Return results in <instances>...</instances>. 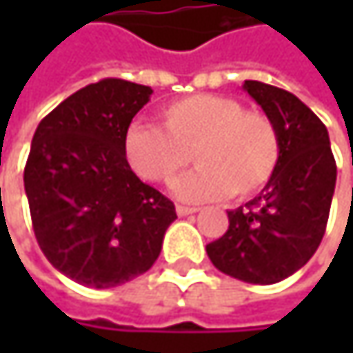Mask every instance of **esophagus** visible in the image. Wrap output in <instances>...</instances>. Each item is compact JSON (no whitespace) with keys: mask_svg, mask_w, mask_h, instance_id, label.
Masks as SVG:
<instances>
[{"mask_svg":"<svg viewBox=\"0 0 353 353\" xmlns=\"http://www.w3.org/2000/svg\"><path fill=\"white\" fill-rule=\"evenodd\" d=\"M176 212H177V216H188V214H194V212H198V208H194V206H181V204H177Z\"/></svg>","mask_w":353,"mask_h":353,"instance_id":"esophagus-1","label":"esophagus"}]
</instances>
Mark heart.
Masks as SVG:
<instances>
[{"label":"heart","mask_w":353,"mask_h":353,"mask_svg":"<svg viewBox=\"0 0 353 353\" xmlns=\"http://www.w3.org/2000/svg\"><path fill=\"white\" fill-rule=\"evenodd\" d=\"M161 124L134 122L124 134V157L145 181L170 185L194 159L202 165L174 188L179 200L204 202L233 192L247 198L274 177L280 134L274 122L237 100L196 94L161 110Z\"/></svg>","instance_id":"b5f03b06"}]
</instances>
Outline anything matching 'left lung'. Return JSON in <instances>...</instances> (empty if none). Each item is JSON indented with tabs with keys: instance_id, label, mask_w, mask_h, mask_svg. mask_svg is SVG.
Wrapping results in <instances>:
<instances>
[{
	"instance_id": "left-lung-1",
	"label": "left lung",
	"mask_w": 353,
	"mask_h": 353,
	"mask_svg": "<svg viewBox=\"0 0 353 353\" xmlns=\"http://www.w3.org/2000/svg\"><path fill=\"white\" fill-rule=\"evenodd\" d=\"M280 134V163L265 188L245 206L229 210L227 233L208 243L216 270L249 284H276L301 270L325 235L337 168L329 132L294 94L245 81Z\"/></svg>"
}]
</instances>
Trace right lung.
<instances>
[{
    "label": "right lung",
    "instance_id": "right-lung-1",
    "mask_svg": "<svg viewBox=\"0 0 353 353\" xmlns=\"http://www.w3.org/2000/svg\"><path fill=\"white\" fill-rule=\"evenodd\" d=\"M151 94L102 79L61 102L32 137L24 190L36 241L77 284L112 288L145 274L177 219L174 202L124 157V134Z\"/></svg>",
    "mask_w": 353,
    "mask_h": 353
}]
</instances>
